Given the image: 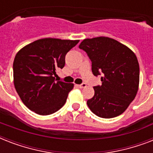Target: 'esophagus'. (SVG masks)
Here are the masks:
<instances>
[{
  "mask_svg": "<svg viewBox=\"0 0 153 153\" xmlns=\"http://www.w3.org/2000/svg\"><path fill=\"white\" fill-rule=\"evenodd\" d=\"M77 86L79 87V88H84V87H86V83H82L80 85H77Z\"/></svg>",
  "mask_w": 153,
  "mask_h": 153,
  "instance_id": "obj_1",
  "label": "esophagus"
}]
</instances>
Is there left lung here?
Wrapping results in <instances>:
<instances>
[{"instance_id": "8db88e82", "label": "left lung", "mask_w": 153, "mask_h": 153, "mask_svg": "<svg viewBox=\"0 0 153 153\" xmlns=\"http://www.w3.org/2000/svg\"><path fill=\"white\" fill-rule=\"evenodd\" d=\"M79 47L91 60L94 75H102V85L94 87V95L87 101V105L102 118L119 116L137 93L140 79L137 58L128 47L109 37L85 39Z\"/></svg>"}]
</instances>
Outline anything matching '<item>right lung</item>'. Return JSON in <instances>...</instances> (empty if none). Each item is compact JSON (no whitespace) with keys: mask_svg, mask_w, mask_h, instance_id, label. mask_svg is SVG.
<instances>
[{"mask_svg":"<svg viewBox=\"0 0 153 153\" xmlns=\"http://www.w3.org/2000/svg\"><path fill=\"white\" fill-rule=\"evenodd\" d=\"M79 40L44 38L24 47L13 62V81L23 103L39 115L61 109L73 83L56 81V71L63 68L67 53Z\"/></svg>","mask_w":153,"mask_h":153,"instance_id":"add662e5","label":"right lung"}]
</instances>
